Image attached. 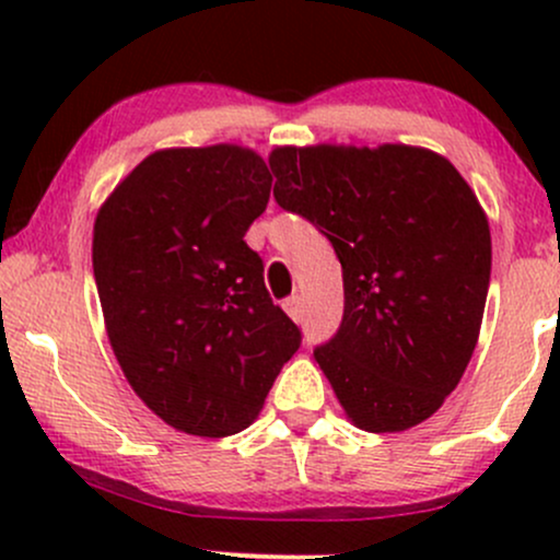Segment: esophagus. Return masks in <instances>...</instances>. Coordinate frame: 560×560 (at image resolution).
I'll return each instance as SVG.
<instances>
[{"label":"esophagus","instance_id":"obj_1","mask_svg":"<svg viewBox=\"0 0 560 560\" xmlns=\"http://www.w3.org/2000/svg\"><path fill=\"white\" fill-rule=\"evenodd\" d=\"M284 311L289 313V318L292 320H302V300L298 294H292V298L284 300Z\"/></svg>","mask_w":560,"mask_h":560}]
</instances>
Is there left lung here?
Listing matches in <instances>:
<instances>
[{
  "label": "left lung",
  "instance_id": "1",
  "mask_svg": "<svg viewBox=\"0 0 560 560\" xmlns=\"http://www.w3.org/2000/svg\"><path fill=\"white\" fill-rule=\"evenodd\" d=\"M279 208L311 221L342 262L345 313L313 350L365 432L427 421L458 387L485 316L492 240L453 163L421 147H279Z\"/></svg>",
  "mask_w": 560,
  "mask_h": 560
}]
</instances>
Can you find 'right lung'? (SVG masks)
I'll list each match as a JSON object with an SVG mask.
<instances>
[{
  "label": "right lung",
  "mask_w": 560,
  "mask_h": 560,
  "mask_svg": "<svg viewBox=\"0 0 560 560\" xmlns=\"http://www.w3.org/2000/svg\"><path fill=\"white\" fill-rule=\"evenodd\" d=\"M271 182L262 158L236 144L160 150L96 213L94 281L113 352L178 432L247 429L302 342L244 242Z\"/></svg>",
  "instance_id": "1"
}]
</instances>
